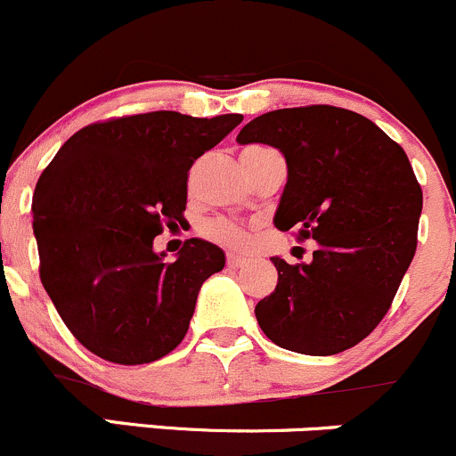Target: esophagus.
<instances>
[{
	"label": "esophagus",
	"instance_id": "esophagus-1",
	"mask_svg": "<svg viewBox=\"0 0 456 456\" xmlns=\"http://www.w3.org/2000/svg\"><path fill=\"white\" fill-rule=\"evenodd\" d=\"M248 263L246 256H237V255H228V267H232V270H239V267H243Z\"/></svg>",
	"mask_w": 456,
	"mask_h": 456
}]
</instances>
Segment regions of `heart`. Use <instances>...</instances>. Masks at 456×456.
Returning <instances> with one entry per match:
<instances>
[{
  "instance_id": "heart-1",
  "label": "heart",
  "mask_w": 456,
  "mask_h": 456,
  "mask_svg": "<svg viewBox=\"0 0 456 456\" xmlns=\"http://www.w3.org/2000/svg\"><path fill=\"white\" fill-rule=\"evenodd\" d=\"M248 151H250V149H248ZM201 234L213 239V241L224 243V246H232V248L243 246L248 239L246 230L237 226L234 222H230V219H210V222H206L204 226H201Z\"/></svg>"
}]
</instances>
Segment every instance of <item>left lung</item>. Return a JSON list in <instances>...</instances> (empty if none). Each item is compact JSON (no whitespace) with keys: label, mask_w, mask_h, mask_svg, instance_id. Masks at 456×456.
<instances>
[{"label":"left lung","mask_w":456,"mask_h":456,"mask_svg":"<svg viewBox=\"0 0 456 456\" xmlns=\"http://www.w3.org/2000/svg\"><path fill=\"white\" fill-rule=\"evenodd\" d=\"M237 142L283 153L274 226L318 241L312 263L272 256L279 283L255 307L263 333L305 355L351 349L387 316L417 250L424 195L406 153L369 118L331 105L267 111Z\"/></svg>","instance_id":"obj_1"}]
</instances>
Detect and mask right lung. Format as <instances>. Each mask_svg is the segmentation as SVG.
Here are the masks:
<instances>
[{"label":"right lung","mask_w":456,"mask_h":456,"mask_svg":"<svg viewBox=\"0 0 456 456\" xmlns=\"http://www.w3.org/2000/svg\"><path fill=\"white\" fill-rule=\"evenodd\" d=\"M241 120L180 111L102 120L77 131L41 173L32 197L41 283L98 358L147 364L184 340L201 283L226 256L186 239L164 261L153 239L184 222L191 167Z\"/></svg>","instance_id":"right-lung-1"}]
</instances>
